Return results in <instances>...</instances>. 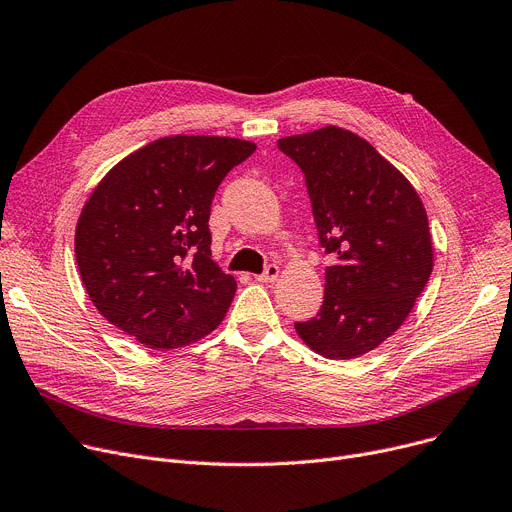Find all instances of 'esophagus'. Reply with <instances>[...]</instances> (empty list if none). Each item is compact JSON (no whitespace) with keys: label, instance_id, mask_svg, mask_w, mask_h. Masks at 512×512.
<instances>
[{"label":"esophagus","instance_id":"esophagus-1","mask_svg":"<svg viewBox=\"0 0 512 512\" xmlns=\"http://www.w3.org/2000/svg\"><path fill=\"white\" fill-rule=\"evenodd\" d=\"M278 276H280V267H278L276 263H269V265L265 267L263 274L255 276V280H257V282H276Z\"/></svg>","mask_w":512,"mask_h":512}]
</instances>
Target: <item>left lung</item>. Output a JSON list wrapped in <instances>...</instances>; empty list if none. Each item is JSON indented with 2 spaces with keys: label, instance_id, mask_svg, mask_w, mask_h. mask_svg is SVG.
I'll return each instance as SVG.
<instances>
[{
  "label": "left lung",
  "instance_id": "left-lung-1",
  "mask_svg": "<svg viewBox=\"0 0 512 512\" xmlns=\"http://www.w3.org/2000/svg\"><path fill=\"white\" fill-rule=\"evenodd\" d=\"M278 148L304 173L319 243L335 253L317 317L294 323L331 360L379 348L412 313L434 265L424 203L399 170L358 133L327 125Z\"/></svg>",
  "mask_w": 512,
  "mask_h": 512
}]
</instances>
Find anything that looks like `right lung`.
Returning <instances> with one entry per match:
<instances>
[{
  "mask_svg": "<svg viewBox=\"0 0 512 512\" xmlns=\"http://www.w3.org/2000/svg\"><path fill=\"white\" fill-rule=\"evenodd\" d=\"M253 142L168 135L115 164L76 226L82 284L117 329L152 350L199 342L226 317L236 280L212 259V199Z\"/></svg>",
  "mask_w": 512,
  "mask_h": 512,
  "instance_id": "right-lung-1",
  "label": "right lung"
}]
</instances>
